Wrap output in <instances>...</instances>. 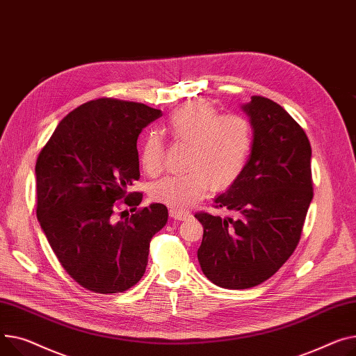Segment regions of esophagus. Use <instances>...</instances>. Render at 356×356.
Instances as JSON below:
<instances>
[{"label": "esophagus", "instance_id": "esophagus-1", "mask_svg": "<svg viewBox=\"0 0 356 356\" xmlns=\"http://www.w3.org/2000/svg\"><path fill=\"white\" fill-rule=\"evenodd\" d=\"M170 218H173L175 220H186L191 218L192 215L188 211H180V210H176V209H170Z\"/></svg>", "mask_w": 356, "mask_h": 356}]
</instances>
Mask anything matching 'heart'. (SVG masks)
<instances>
[{
	"label": "heart",
	"mask_w": 356,
	"mask_h": 356,
	"mask_svg": "<svg viewBox=\"0 0 356 356\" xmlns=\"http://www.w3.org/2000/svg\"><path fill=\"white\" fill-rule=\"evenodd\" d=\"M176 141L191 146L186 159L187 173L169 175L152 187V197L176 210H186L210 188L226 191L245 170L253 146V129L241 114H220L204 102H192L173 111L168 123ZM145 172L157 175L164 164V141L149 133L140 149Z\"/></svg>",
	"instance_id": "heart-1"
}]
</instances>
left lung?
<instances>
[{
    "label": "left lung",
    "instance_id": "8db88e82",
    "mask_svg": "<svg viewBox=\"0 0 356 356\" xmlns=\"http://www.w3.org/2000/svg\"><path fill=\"white\" fill-rule=\"evenodd\" d=\"M253 146L241 177L215 206L236 218L196 213L197 250L206 277L225 289H248L273 276L295 252L314 197L312 149L303 129L277 103L253 96L242 106Z\"/></svg>",
    "mask_w": 356,
    "mask_h": 356
}]
</instances>
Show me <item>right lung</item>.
I'll use <instances>...</instances> for the list:
<instances>
[{"label": "right lung", "mask_w": 356, "mask_h": 356, "mask_svg": "<svg viewBox=\"0 0 356 356\" xmlns=\"http://www.w3.org/2000/svg\"><path fill=\"white\" fill-rule=\"evenodd\" d=\"M161 111L115 99L87 102L68 113L35 163L37 219L65 272L94 293H118L145 275L153 236L168 207L138 209L137 137ZM123 200L135 213L114 222Z\"/></svg>", "instance_id": "1"}]
</instances>
